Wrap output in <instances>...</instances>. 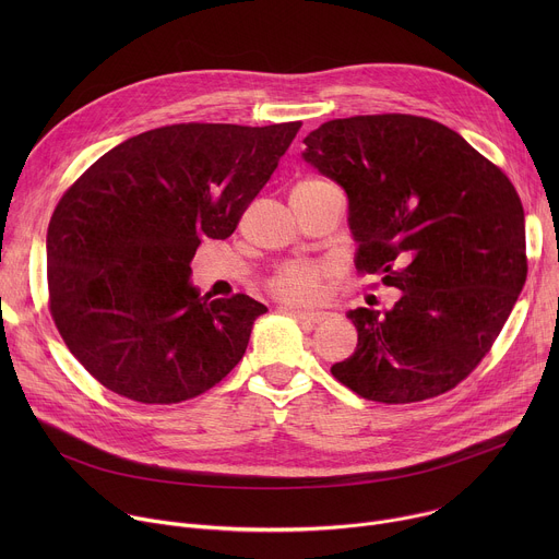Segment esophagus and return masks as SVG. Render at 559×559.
Returning a JSON list of instances; mask_svg holds the SVG:
<instances>
[{
	"instance_id": "34e87169",
	"label": "esophagus",
	"mask_w": 559,
	"mask_h": 559,
	"mask_svg": "<svg viewBox=\"0 0 559 559\" xmlns=\"http://www.w3.org/2000/svg\"><path fill=\"white\" fill-rule=\"evenodd\" d=\"M294 316L300 318V321H305V323H323L332 313L321 311V309H294Z\"/></svg>"
}]
</instances>
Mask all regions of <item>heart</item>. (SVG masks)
I'll return each instance as SVG.
<instances>
[{
	"label": "heart",
	"instance_id": "heart-1",
	"mask_svg": "<svg viewBox=\"0 0 559 559\" xmlns=\"http://www.w3.org/2000/svg\"><path fill=\"white\" fill-rule=\"evenodd\" d=\"M330 181L325 179H316L307 177L300 179L292 192H302V190H313L328 186ZM334 272V265L328 261H287L283 263L267 281V289L272 296H276L283 302H313L318 300L323 292V281Z\"/></svg>",
	"mask_w": 559,
	"mask_h": 559
}]
</instances>
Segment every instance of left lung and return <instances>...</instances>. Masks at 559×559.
<instances>
[{"instance_id":"1","label":"left lung","mask_w":559,"mask_h":559,"mask_svg":"<svg viewBox=\"0 0 559 559\" xmlns=\"http://www.w3.org/2000/svg\"><path fill=\"white\" fill-rule=\"evenodd\" d=\"M302 143L305 162L347 192L356 270L403 292L384 313H347L358 345L334 378L386 405L453 389L489 354L526 281L513 183L427 117L334 119Z\"/></svg>"}]
</instances>
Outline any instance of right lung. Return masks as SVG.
<instances>
[{
    "instance_id": "right-lung-1",
    "label": "right lung",
    "mask_w": 559,
    "mask_h": 559,
    "mask_svg": "<svg viewBox=\"0 0 559 559\" xmlns=\"http://www.w3.org/2000/svg\"><path fill=\"white\" fill-rule=\"evenodd\" d=\"M300 121L175 123L141 132L59 199L46 238L48 305L70 354L106 389L177 405L243 358L267 307L190 283L203 238H227Z\"/></svg>"
}]
</instances>
